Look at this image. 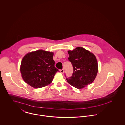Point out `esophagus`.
<instances>
[{
  "label": "esophagus",
  "instance_id": "obj_1",
  "mask_svg": "<svg viewBox=\"0 0 125 125\" xmlns=\"http://www.w3.org/2000/svg\"><path fill=\"white\" fill-rule=\"evenodd\" d=\"M60 72L61 73H64V69H61L60 70Z\"/></svg>",
  "mask_w": 125,
  "mask_h": 125
}]
</instances>
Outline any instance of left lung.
Instances as JSON below:
<instances>
[{"label":"left lung","instance_id":"left-lung-1","mask_svg":"<svg viewBox=\"0 0 125 125\" xmlns=\"http://www.w3.org/2000/svg\"><path fill=\"white\" fill-rule=\"evenodd\" d=\"M68 60L73 68L72 76L66 78L73 87L82 89L95 80L98 71V63L95 55L82 47L68 51Z\"/></svg>","mask_w":125,"mask_h":125}]
</instances>
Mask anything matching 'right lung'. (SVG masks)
<instances>
[{
  "mask_svg": "<svg viewBox=\"0 0 125 125\" xmlns=\"http://www.w3.org/2000/svg\"><path fill=\"white\" fill-rule=\"evenodd\" d=\"M54 53L38 50L26 54L20 65L25 82L35 89L47 86L52 82L57 72L53 60Z\"/></svg>",
  "mask_w": 125,
  "mask_h": 125,
  "instance_id": "1",
  "label": "right lung"
}]
</instances>
